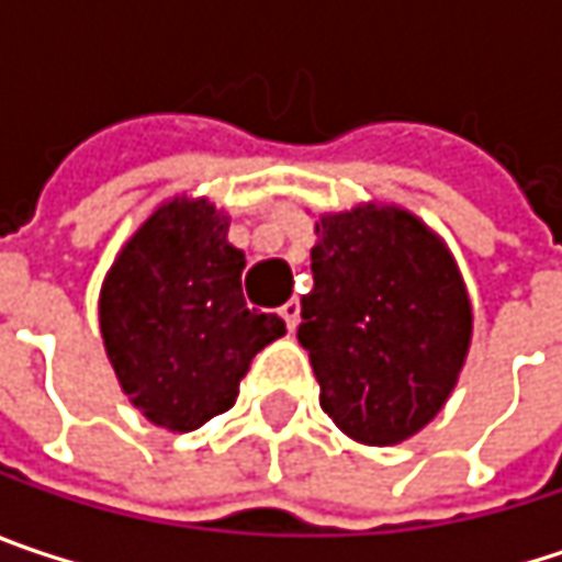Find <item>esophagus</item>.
Instances as JSON below:
<instances>
[{"label": "esophagus", "instance_id": "obj_1", "mask_svg": "<svg viewBox=\"0 0 562 562\" xmlns=\"http://www.w3.org/2000/svg\"><path fill=\"white\" fill-rule=\"evenodd\" d=\"M281 316H284V323H288V329L294 333L297 326H301V303L297 301H288L281 306Z\"/></svg>", "mask_w": 562, "mask_h": 562}]
</instances>
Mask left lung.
I'll list each match as a JSON object with an SVG mask.
<instances>
[{"label":"left lung","mask_w":562,"mask_h":562,"mask_svg":"<svg viewBox=\"0 0 562 562\" xmlns=\"http://www.w3.org/2000/svg\"><path fill=\"white\" fill-rule=\"evenodd\" d=\"M297 339L319 406L361 445H400L448 403L473 310L448 246L403 207L358 204L316 223Z\"/></svg>","instance_id":"8db88e82"}]
</instances>
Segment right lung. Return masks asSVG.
<instances>
[{"label":"right lung","mask_w":562,"mask_h":562,"mask_svg":"<svg viewBox=\"0 0 562 562\" xmlns=\"http://www.w3.org/2000/svg\"><path fill=\"white\" fill-rule=\"evenodd\" d=\"M226 229L229 217L207 198L166 201L101 284V339L121 390L169 431L226 413L252 358L284 336L281 316L246 306V256Z\"/></svg>","instance_id":"1"}]
</instances>
